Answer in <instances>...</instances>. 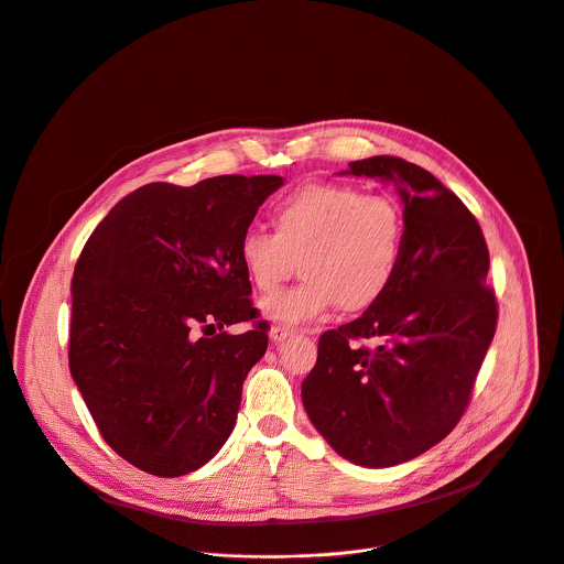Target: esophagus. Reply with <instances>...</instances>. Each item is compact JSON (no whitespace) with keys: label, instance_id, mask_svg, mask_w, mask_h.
<instances>
[{"label":"esophagus","instance_id":"esophagus-1","mask_svg":"<svg viewBox=\"0 0 564 564\" xmlns=\"http://www.w3.org/2000/svg\"><path fill=\"white\" fill-rule=\"evenodd\" d=\"M295 333V328L293 326H284V324H275V326H271V330H269V335H271V340L273 343H282V340H286L289 335H293Z\"/></svg>","mask_w":564,"mask_h":564}]
</instances>
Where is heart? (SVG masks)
<instances>
[{
    "label": "heart",
    "mask_w": 564,
    "mask_h": 564,
    "mask_svg": "<svg viewBox=\"0 0 564 564\" xmlns=\"http://www.w3.org/2000/svg\"><path fill=\"white\" fill-rule=\"evenodd\" d=\"M273 234L249 229L238 245L249 282L271 293L295 260L304 280L262 302L271 319L300 324L335 302L356 313L373 306L393 284L404 256L406 217L389 193L347 184H304L271 208Z\"/></svg>",
    "instance_id": "heart-1"
}]
</instances>
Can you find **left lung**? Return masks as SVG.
Segmentation results:
<instances>
[{
  "label": "left lung",
  "mask_w": 564,
  "mask_h": 564,
  "mask_svg": "<svg viewBox=\"0 0 564 564\" xmlns=\"http://www.w3.org/2000/svg\"><path fill=\"white\" fill-rule=\"evenodd\" d=\"M349 173L398 188L404 256L373 306L322 333L302 402L337 454L378 469L429 452L456 429L494 340L498 302L482 229L456 193L391 155L351 162Z\"/></svg>",
  "instance_id": "1"
}]
</instances>
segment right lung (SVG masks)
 <instances>
[{"instance_id": "add662e5", "label": "right lung", "mask_w": 564, "mask_h": 564, "mask_svg": "<svg viewBox=\"0 0 564 564\" xmlns=\"http://www.w3.org/2000/svg\"><path fill=\"white\" fill-rule=\"evenodd\" d=\"M280 175L153 182L97 224L75 264L70 376L106 444L162 478L206 465L231 435L264 356L238 245ZM253 321L240 336L224 325Z\"/></svg>"}]
</instances>
